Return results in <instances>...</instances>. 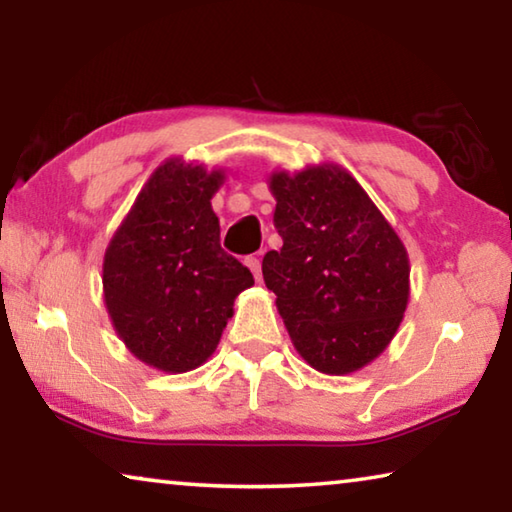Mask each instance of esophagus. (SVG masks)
Masks as SVG:
<instances>
[{
  "mask_svg": "<svg viewBox=\"0 0 512 512\" xmlns=\"http://www.w3.org/2000/svg\"><path fill=\"white\" fill-rule=\"evenodd\" d=\"M246 266L250 268V271H253L255 280L262 282V262H259L257 257H248V259H246Z\"/></svg>",
  "mask_w": 512,
  "mask_h": 512,
  "instance_id": "obj_1",
  "label": "esophagus"
}]
</instances>
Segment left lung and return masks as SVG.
Returning a JSON list of instances; mask_svg holds the SVG:
<instances>
[{"label":"left lung","instance_id":"8db88e82","mask_svg":"<svg viewBox=\"0 0 512 512\" xmlns=\"http://www.w3.org/2000/svg\"><path fill=\"white\" fill-rule=\"evenodd\" d=\"M280 250L262 262L293 348L350 375L388 348L409 305V253L352 173L323 162L268 178Z\"/></svg>","mask_w":512,"mask_h":512}]
</instances>
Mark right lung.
<instances>
[{
  "label": "right lung",
  "instance_id": "1",
  "mask_svg": "<svg viewBox=\"0 0 512 512\" xmlns=\"http://www.w3.org/2000/svg\"><path fill=\"white\" fill-rule=\"evenodd\" d=\"M221 169L169 158L112 235L103 255V302L133 357L162 372L194 370L212 357L235 298L253 273L219 244L212 196Z\"/></svg>",
  "mask_w": 512,
  "mask_h": 512
}]
</instances>
